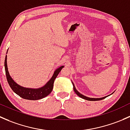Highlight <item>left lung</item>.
Returning <instances> with one entry per match:
<instances>
[{
  "label": "left lung",
  "mask_w": 130,
  "mask_h": 130,
  "mask_svg": "<svg viewBox=\"0 0 130 130\" xmlns=\"http://www.w3.org/2000/svg\"><path fill=\"white\" fill-rule=\"evenodd\" d=\"M73 83V82H72ZM73 89H74V92L76 93V94L77 95V96H79L80 98H81L83 99H85V100H88V101H99V100H103V99H105V98H106L107 96H105V97H103V98H88V97H86V96H84L83 94H81L80 93H79L78 91H77V89H76V88H75L74 84L73 83Z\"/></svg>",
  "instance_id": "obj_1"
}]
</instances>
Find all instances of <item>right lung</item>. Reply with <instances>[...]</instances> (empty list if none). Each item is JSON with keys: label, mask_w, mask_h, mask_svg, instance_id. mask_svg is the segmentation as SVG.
Listing matches in <instances>:
<instances>
[{"label": "right lung", "mask_w": 130, "mask_h": 130, "mask_svg": "<svg viewBox=\"0 0 130 130\" xmlns=\"http://www.w3.org/2000/svg\"><path fill=\"white\" fill-rule=\"evenodd\" d=\"M4 66L7 79L8 83L13 91L22 98L29 100H41L50 94L53 89L54 80L59 73V72L61 71L62 68L64 67V66H62L59 67L58 69H56L51 79L43 87L37 88V89H32V88H26L24 87L21 86L20 85H17L12 79L9 74V71H8L7 64V56H5Z\"/></svg>", "instance_id": "add662e5"}]
</instances>
